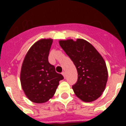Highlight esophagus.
Wrapping results in <instances>:
<instances>
[{
    "instance_id": "esophagus-1",
    "label": "esophagus",
    "mask_w": 126,
    "mask_h": 126,
    "mask_svg": "<svg viewBox=\"0 0 126 126\" xmlns=\"http://www.w3.org/2000/svg\"><path fill=\"white\" fill-rule=\"evenodd\" d=\"M62 75H63V77H64V79L66 78V74H65V72H63V73H62Z\"/></svg>"
}]
</instances>
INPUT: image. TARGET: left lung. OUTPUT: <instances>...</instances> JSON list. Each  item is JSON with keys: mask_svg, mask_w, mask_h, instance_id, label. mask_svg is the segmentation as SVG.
<instances>
[{"mask_svg": "<svg viewBox=\"0 0 126 126\" xmlns=\"http://www.w3.org/2000/svg\"><path fill=\"white\" fill-rule=\"evenodd\" d=\"M59 43L77 69L78 80L73 86L75 95L84 102L97 99L105 90L108 80L103 57L94 46L82 38L61 40Z\"/></svg>", "mask_w": 126, "mask_h": 126, "instance_id": "obj_1", "label": "left lung"}]
</instances>
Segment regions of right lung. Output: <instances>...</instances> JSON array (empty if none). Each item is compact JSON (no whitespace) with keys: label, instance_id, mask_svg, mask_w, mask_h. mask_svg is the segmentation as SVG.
<instances>
[{"label":"right lung","instance_id":"1","mask_svg":"<svg viewBox=\"0 0 126 126\" xmlns=\"http://www.w3.org/2000/svg\"><path fill=\"white\" fill-rule=\"evenodd\" d=\"M53 39L42 38L36 41L26 53L20 73L21 85L24 94L34 103H44L53 97L61 74L48 62V55Z\"/></svg>","mask_w":126,"mask_h":126}]
</instances>
